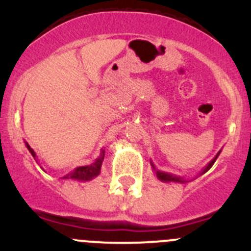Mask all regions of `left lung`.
I'll list each match as a JSON object with an SVG mask.
<instances>
[{
  "instance_id": "left-lung-1",
  "label": "left lung",
  "mask_w": 251,
  "mask_h": 251,
  "mask_svg": "<svg viewBox=\"0 0 251 251\" xmlns=\"http://www.w3.org/2000/svg\"><path fill=\"white\" fill-rule=\"evenodd\" d=\"M220 153H221V151H220V152L217 153V154L215 155V158H213V159L211 160V162L208 163V164L206 165L205 168H203V169H202V172H201L200 174H199V175H202V174H205V173L207 172V170H210V169H211V167H212V165L215 164L216 159H217V158H218V155H220ZM151 165H152V168H153V172H154V174L157 175V177H158V179L160 180V181H164V182H187V181H189V180L184 179V177H181V176H176V175H174V174H170V173L160 172V170H158L157 168L154 167V164H153L152 162H151Z\"/></svg>"
}]
</instances>
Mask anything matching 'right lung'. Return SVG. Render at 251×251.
<instances>
[{"instance_id":"add662e5","label":"right lung","mask_w":251,"mask_h":251,"mask_svg":"<svg viewBox=\"0 0 251 251\" xmlns=\"http://www.w3.org/2000/svg\"><path fill=\"white\" fill-rule=\"evenodd\" d=\"M25 146H26V148H28L29 152H30V154L34 157V159L36 160V153L34 152L33 148H31L26 142H25ZM104 153H105V151L100 150V154H99V157L97 158L96 162L92 163V164H89V165L77 167L74 172L69 173V174H66L64 177H61V179H71V180H78V181H88V180H92V179H94V177H97L99 175V173H100L101 163H103L104 155H105Z\"/></svg>"}]
</instances>
